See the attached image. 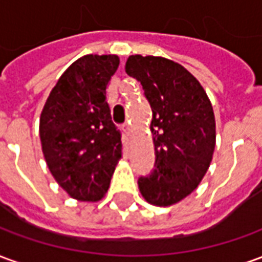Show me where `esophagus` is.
I'll return each mask as SVG.
<instances>
[{"instance_id": "1", "label": "esophagus", "mask_w": 262, "mask_h": 262, "mask_svg": "<svg viewBox=\"0 0 262 262\" xmlns=\"http://www.w3.org/2000/svg\"><path fill=\"white\" fill-rule=\"evenodd\" d=\"M122 129H123V132H125L126 135H130V123H129V122H126V123H123V126H122Z\"/></svg>"}]
</instances>
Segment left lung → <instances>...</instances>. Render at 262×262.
I'll use <instances>...</instances> for the list:
<instances>
[{"label": "left lung", "mask_w": 262, "mask_h": 262, "mask_svg": "<svg viewBox=\"0 0 262 262\" xmlns=\"http://www.w3.org/2000/svg\"><path fill=\"white\" fill-rule=\"evenodd\" d=\"M125 70L143 86L151 106L154 170L137 180L147 202L168 206L202 181L213 156L216 130L212 103L188 70L172 60L129 56Z\"/></svg>", "instance_id": "1"}]
</instances>
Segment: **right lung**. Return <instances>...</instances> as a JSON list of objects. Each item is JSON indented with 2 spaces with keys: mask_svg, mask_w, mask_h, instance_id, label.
<instances>
[{
  "mask_svg": "<svg viewBox=\"0 0 262 262\" xmlns=\"http://www.w3.org/2000/svg\"><path fill=\"white\" fill-rule=\"evenodd\" d=\"M118 66L115 54H88L74 61L54 85L40 115L49 170L78 201H99L122 157V133L112 122L106 101V86Z\"/></svg>",
  "mask_w": 262,
  "mask_h": 262,
  "instance_id": "add662e5",
  "label": "right lung"
}]
</instances>
